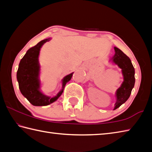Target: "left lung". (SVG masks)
Listing matches in <instances>:
<instances>
[{"label": "left lung", "instance_id": "left-lung-1", "mask_svg": "<svg viewBox=\"0 0 152 152\" xmlns=\"http://www.w3.org/2000/svg\"><path fill=\"white\" fill-rule=\"evenodd\" d=\"M114 50L115 55L112 57V61L121 69L124 76V82L115 93L116 102L114 109L115 110L129 98L134 86L135 78L134 69L129 57L118 48L114 47Z\"/></svg>", "mask_w": 152, "mask_h": 152}]
</instances>
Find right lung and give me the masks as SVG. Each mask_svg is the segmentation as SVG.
Listing matches in <instances>:
<instances>
[{
    "label": "right lung",
    "instance_id": "add662e5",
    "mask_svg": "<svg viewBox=\"0 0 152 152\" xmlns=\"http://www.w3.org/2000/svg\"><path fill=\"white\" fill-rule=\"evenodd\" d=\"M50 40L47 38L40 41L36 46L28 50L19 64L17 80L21 94L34 106H47L55 102L62 94L66 83L70 81L73 72L66 76L63 80V88L53 97L44 95L40 91V65L38 56L42 45Z\"/></svg>",
    "mask_w": 152,
    "mask_h": 152
}]
</instances>
